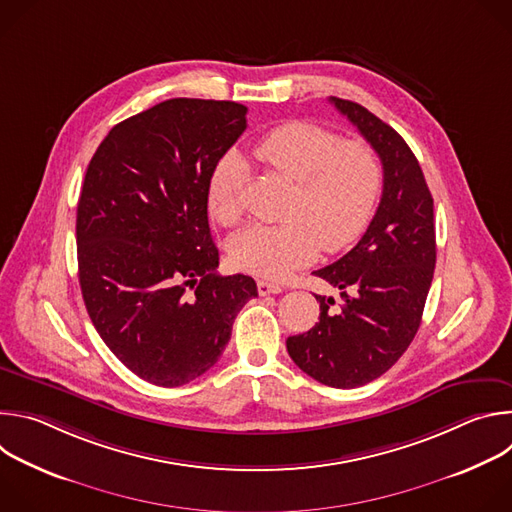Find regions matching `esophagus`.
Masks as SVG:
<instances>
[{"instance_id":"34e87169","label":"esophagus","mask_w":512,"mask_h":512,"mask_svg":"<svg viewBox=\"0 0 512 512\" xmlns=\"http://www.w3.org/2000/svg\"><path fill=\"white\" fill-rule=\"evenodd\" d=\"M257 291H259V296H271V294H281L283 287L279 283H271V281L261 279V281H257Z\"/></svg>"}]
</instances>
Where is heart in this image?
I'll use <instances>...</instances> for the list:
<instances>
[{"label":"heart","mask_w":512,"mask_h":512,"mask_svg":"<svg viewBox=\"0 0 512 512\" xmlns=\"http://www.w3.org/2000/svg\"><path fill=\"white\" fill-rule=\"evenodd\" d=\"M267 172L296 182L281 225H251L229 243V257L241 271L281 279L312 263L320 251L352 247L371 225L381 192L383 164L373 145L342 139L310 121L283 123L251 148ZM247 170L237 156L214 168L206 204L218 225L233 227L243 216Z\"/></svg>","instance_id":"1"}]
</instances>
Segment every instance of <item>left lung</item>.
<instances>
[{
	"label": "left lung",
	"mask_w": 512,
	"mask_h": 512,
	"mask_svg": "<svg viewBox=\"0 0 512 512\" xmlns=\"http://www.w3.org/2000/svg\"><path fill=\"white\" fill-rule=\"evenodd\" d=\"M330 103L379 154L383 196L356 247L314 271L340 289L342 302L316 296L320 322L285 344L291 360L318 383L354 389L387 373L417 334L435 269L433 198L393 127L358 103L338 97Z\"/></svg>",
	"instance_id": "8db88e82"
}]
</instances>
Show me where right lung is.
Instances as JSON below:
<instances>
[{"instance_id":"right-lung-1","label":"right lung","mask_w":512,"mask_h":512,"mask_svg":"<svg viewBox=\"0 0 512 512\" xmlns=\"http://www.w3.org/2000/svg\"><path fill=\"white\" fill-rule=\"evenodd\" d=\"M233 101L170 99L117 123L77 206L79 281L109 350L139 379L180 387L221 358L249 275L216 273L208 180L247 129Z\"/></svg>"}]
</instances>
